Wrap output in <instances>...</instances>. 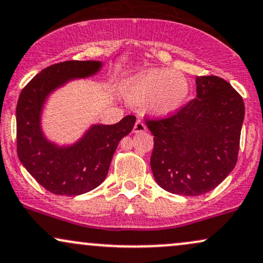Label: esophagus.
Returning <instances> with one entry per match:
<instances>
[{"label": "esophagus", "mask_w": 263, "mask_h": 263, "mask_svg": "<svg viewBox=\"0 0 263 263\" xmlns=\"http://www.w3.org/2000/svg\"><path fill=\"white\" fill-rule=\"evenodd\" d=\"M133 132H134L135 134H138V133H144V132H146V125H145L144 123L141 122V120H138V122L135 123L134 129H133Z\"/></svg>", "instance_id": "34e87169"}]
</instances>
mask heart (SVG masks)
Listing matches in <instances>:
<instances>
[{
  "instance_id": "b5f03b06",
  "label": "heart",
  "mask_w": 263,
  "mask_h": 263,
  "mask_svg": "<svg viewBox=\"0 0 263 263\" xmlns=\"http://www.w3.org/2000/svg\"><path fill=\"white\" fill-rule=\"evenodd\" d=\"M190 93V83L181 72L167 69H151L132 77L126 86L130 103L149 108L157 116L177 110Z\"/></svg>"
}]
</instances>
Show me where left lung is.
<instances>
[{"instance_id": "left-lung-1", "label": "left lung", "mask_w": 263, "mask_h": 263, "mask_svg": "<svg viewBox=\"0 0 263 263\" xmlns=\"http://www.w3.org/2000/svg\"><path fill=\"white\" fill-rule=\"evenodd\" d=\"M196 83L197 97L180 110L146 119L154 178L167 192L190 197L214 190L235 167L245 117L242 97L224 79L197 76Z\"/></svg>"}]
</instances>
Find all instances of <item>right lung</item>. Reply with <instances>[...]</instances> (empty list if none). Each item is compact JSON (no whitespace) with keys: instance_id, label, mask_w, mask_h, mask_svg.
<instances>
[{"instance_id":"add662e5","label":"right lung","mask_w":263,"mask_h":263,"mask_svg":"<svg viewBox=\"0 0 263 263\" xmlns=\"http://www.w3.org/2000/svg\"><path fill=\"white\" fill-rule=\"evenodd\" d=\"M101 66V61L91 60L51 65L34 76L18 98V157L35 181L54 194L79 196L100 186L119 141L132 132L137 120L126 116L113 125H92L70 146H58L44 137L40 116L46 97L70 80L95 75Z\"/></svg>"}]
</instances>
